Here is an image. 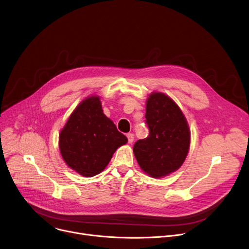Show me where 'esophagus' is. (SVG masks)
<instances>
[{
  "label": "esophagus",
  "instance_id": "obj_1",
  "mask_svg": "<svg viewBox=\"0 0 249 249\" xmlns=\"http://www.w3.org/2000/svg\"><path fill=\"white\" fill-rule=\"evenodd\" d=\"M126 136H127V139H128V143H129V144H132L133 141H134V134L128 133Z\"/></svg>",
  "mask_w": 249,
  "mask_h": 249
}]
</instances>
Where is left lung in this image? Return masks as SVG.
<instances>
[{
    "instance_id": "obj_1",
    "label": "left lung",
    "mask_w": 249,
    "mask_h": 249,
    "mask_svg": "<svg viewBox=\"0 0 249 249\" xmlns=\"http://www.w3.org/2000/svg\"><path fill=\"white\" fill-rule=\"evenodd\" d=\"M145 117L150 133L136 142L134 155L146 173L162 177L178 169L185 160L190 145L188 124L177 104L160 92L148 98Z\"/></svg>"
}]
</instances>
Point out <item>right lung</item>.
Masks as SVG:
<instances>
[{
    "mask_svg": "<svg viewBox=\"0 0 249 249\" xmlns=\"http://www.w3.org/2000/svg\"><path fill=\"white\" fill-rule=\"evenodd\" d=\"M127 142L126 136L103 114L99 97L91 96L70 116L60 133L59 147L71 168L90 177L101 172L115 151Z\"/></svg>",
    "mask_w": 249,
    "mask_h": 249,
    "instance_id": "add662e5",
    "label": "right lung"
}]
</instances>
